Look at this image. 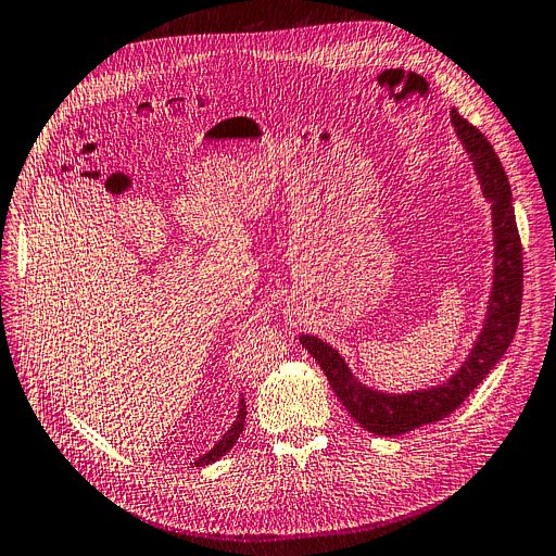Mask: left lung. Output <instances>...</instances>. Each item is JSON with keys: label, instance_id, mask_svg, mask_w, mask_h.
<instances>
[{"label": "left lung", "instance_id": "left-lung-1", "mask_svg": "<svg viewBox=\"0 0 556 556\" xmlns=\"http://www.w3.org/2000/svg\"><path fill=\"white\" fill-rule=\"evenodd\" d=\"M452 123L469 156L473 159L476 174L483 182V192L492 201L496 268L490 300V315L483 332L463 364L460 371L438 389L389 395L362 387L349 371L340 353L313 336H302V346L317 359L332 391L342 400L351 418L376 435H400L422 425L438 422L454 414L469 397V393L488 378L494 364L505 355L516 326H519L523 300V248L511 205V190L507 174L494 152L490 140L480 134L458 111H452Z\"/></svg>", "mask_w": 556, "mask_h": 556}]
</instances>
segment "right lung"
<instances>
[{
  "mask_svg": "<svg viewBox=\"0 0 556 556\" xmlns=\"http://www.w3.org/2000/svg\"><path fill=\"white\" fill-rule=\"evenodd\" d=\"M245 416H248V412H245V402L241 400V406H239V414H237V420H235V425L228 429V433L220 438L216 445L205 454V456H201L194 465L197 467H203V465H210V463H214V460H218L220 456H226L232 447H235V442L239 440V435H241V431H243V422H245Z\"/></svg>",
  "mask_w": 556,
  "mask_h": 556,
  "instance_id": "add662e5",
  "label": "right lung"
}]
</instances>
